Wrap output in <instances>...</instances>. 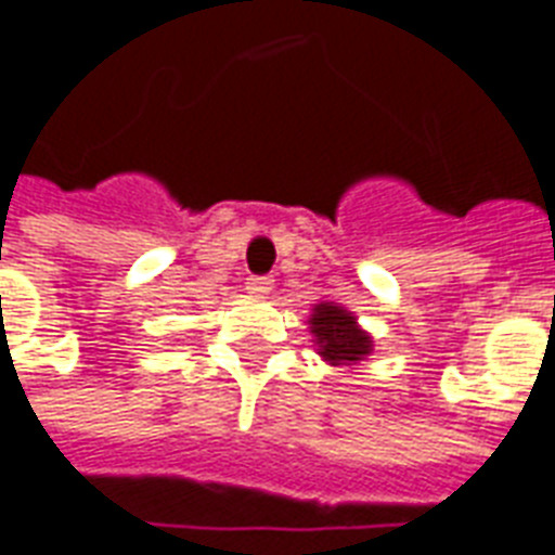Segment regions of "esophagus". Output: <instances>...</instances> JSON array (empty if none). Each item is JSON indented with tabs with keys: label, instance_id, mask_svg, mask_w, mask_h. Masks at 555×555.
<instances>
[{
	"label": "esophagus",
	"instance_id": "obj_1",
	"mask_svg": "<svg viewBox=\"0 0 555 555\" xmlns=\"http://www.w3.org/2000/svg\"><path fill=\"white\" fill-rule=\"evenodd\" d=\"M244 287H247V294L253 296H264L273 291V279L270 276H249L247 282H244Z\"/></svg>",
	"mask_w": 555,
	"mask_h": 555
}]
</instances>
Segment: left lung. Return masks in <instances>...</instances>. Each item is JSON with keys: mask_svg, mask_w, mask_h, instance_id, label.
<instances>
[{"mask_svg": "<svg viewBox=\"0 0 555 555\" xmlns=\"http://www.w3.org/2000/svg\"><path fill=\"white\" fill-rule=\"evenodd\" d=\"M311 332H314L320 354L332 363H352L370 354L372 340L354 325V317L346 314L340 306L323 302L314 308L311 317Z\"/></svg>", "mask_w": 555, "mask_h": 555, "instance_id": "8db88e82", "label": "left lung"}]
</instances>
